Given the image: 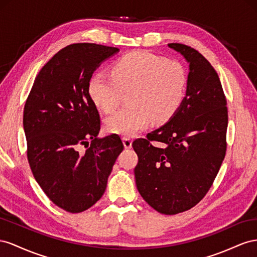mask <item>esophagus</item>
I'll return each instance as SVG.
<instances>
[{"instance_id": "esophagus-1", "label": "esophagus", "mask_w": 257, "mask_h": 257, "mask_svg": "<svg viewBox=\"0 0 257 257\" xmlns=\"http://www.w3.org/2000/svg\"><path fill=\"white\" fill-rule=\"evenodd\" d=\"M122 142H123V145L126 149H131V146H133V140H131V139L128 137H123Z\"/></svg>"}]
</instances>
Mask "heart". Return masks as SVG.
Returning <instances> with one entry per match:
<instances>
[{
  "label": "heart",
  "instance_id": "heart-1",
  "mask_svg": "<svg viewBox=\"0 0 257 257\" xmlns=\"http://www.w3.org/2000/svg\"><path fill=\"white\" fill-rule=\"evenodd\" d=\"M186 87V71L180 62L136 50L113 64L112 75L94 73L88 91L93 103L107 114L115 112L123 93L129 92L130 106L108 117L105 128L112 134L134 136L149 127L152 120H169L184 101Z\"/></svg>",
  "mask_w": 257,
  "mask_h": 257
}]
</instances>
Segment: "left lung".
Masks as SVG:
<instances>
[{
    "mask_svg": "<svg viewBox=\"0 0 257 257\" xmlns=\"http://www.w3.org/2000/svg\"><path fill=\"white\" fill-rule=\"evenodd\" d=\"M168 46L189 63L186 96L169 121L133 146L139 193L159 213L173 215L195 207L213 184L226 154L228 111L221 80L206 58L184 44Z\"/></svg>",
    "mask_w": 257,
    "mask_h": 257,
    "instance_id": "obj_1",
    "label": "left lung"
}]
</instances>
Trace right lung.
<instances>
[{"label": "right lung", "instance_id": "obj_1", "mask_svg": "<svg viewBox=\"0 0 257 257\" xmlns=\"http://www.w3.org/2000/svg\"><path fill=\"white\" fill-rule=\"evenodd\" d=\"M118 50L91 43L62 48L42 68L26 101L31 171L49 199L70 213L100 199L123 150L119 136L97 138L100 115L88 91L94 70ZM83 145L87 150L79 152Z\"/></svg>", "mask_w": 257, "mask_h": 257}]
</instances>
